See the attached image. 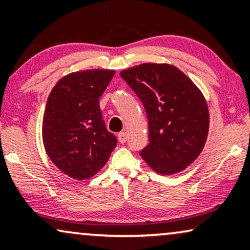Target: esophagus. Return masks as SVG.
Segmentation results:
<instances>
[{"mask_svg":"<svg viewBox=\"0 0 250 250\" xmlns=\"http://www.w3.org/2000/svg\"><path fill=\"white\" fill-rule=\"evenodd\" d=\"M119 142L120 143H125L126 142V139H128V133H126L125 131H122V132H120L119 133Z\"/></svg>","mask_w":250,"mask_h":250,"instance_id":"esophagus-1","label":"esophagus"}]
</instances>
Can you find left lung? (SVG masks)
Listing matches in <instances>:
<instances>
[{"mask_svg":"<svg viewBox=\"0 0 250 250\" xmlns=\"http://www.w3.org/2000/svg\"><path fill=\"white\" fill-rule=\"evenodd\" d=\"M120 76L143 102L149 144L140 156L153 171H184L199 156L209 129L206 100L192 80L168 63H142Z\"/></svg>","mask_w":250,"mask_h":250,"instance_id":"1","label":"left lung"}]
</instances>
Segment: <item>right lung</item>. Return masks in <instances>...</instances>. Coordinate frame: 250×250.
Masks as SVG:
<instances>
[{
  "label": "right lung",
  "mask_w": 250,
  "mask_h": 250,
  "mask_svg": "<svg viewBox=\"0 0 250 250\" xmlns=\"http://www.w3.org/2000/svg\"><path fill=\"white\" fill-rule=\"evenodd\" d=\"M114 73L108 69L71 72L48 95L42 125L45 150L59 170L76 180L96 174L117 146L100 108V97Z\"/></svg>",
  "instance_id": "obj_1"
}]
</instances>
